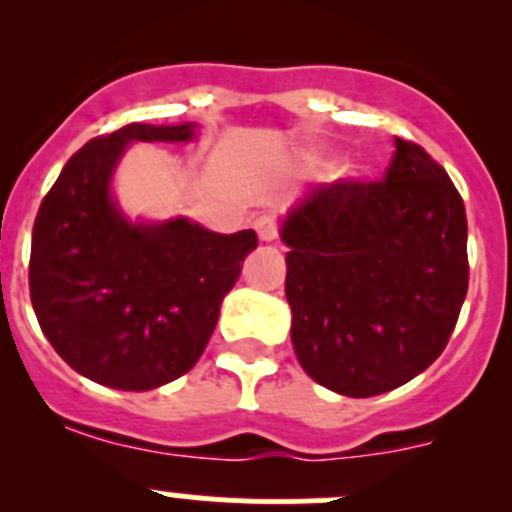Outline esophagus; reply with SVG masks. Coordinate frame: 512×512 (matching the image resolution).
<instances>
[{
	"instance_id": "obj_1",
	"label": "esophagus",
	"mask_w": 512,
	"mask_h": 512,
	"mask_svg": "<svg viewBox=\"0 0 512 512\" xmlns=\"http://www.w3.org/2000/svg\"><path fill=\"white\" fill-rule=\"evenodd\" d=\"M252 227L257 230V235H260L262 242H272L277 235H280V223H277V218L272 213H265L260 215V218L252 223Z\"/></svg>"
}]
</instances>
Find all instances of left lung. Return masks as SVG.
<instances>
[{
  "instance_id": "8db88e82",
  "label": "left lung",
  "mask_w": 512,
  "mask_h": 512,
  "mask_svg": "<svg viewBox=\"0 0 512 512\" xmlns=\"http://www.w3.org/2000/svg\"><path fill=\"white\" fill-rule=\"evenodd\" d=\"M394 143L384 178L319 185L282 225L294 354L354 399L428 369L468 292L461 193L418 143Z\"/></svg>"
}]
</instances>
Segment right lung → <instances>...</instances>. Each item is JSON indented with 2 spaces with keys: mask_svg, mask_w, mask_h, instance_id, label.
Segmentation results:
<instances>
[{
  "mask_svg": "<svg viewBox=\"0 0 512 512\" xmlns=\"http://www.w3.org/2000/svg\"><path fill=\"white\" fill-rule=\"evenodd\" d=\"M193 126L128 123L76 151L41 200L29 292L56 354L96 384L148 391L195 366L257 247L178 218L131 225L108 180L131 141H190Z\"/></svg>",
  "mask_w": 512,
  "mask_h": 512,
  "instance_id": "obj_1",
  "label": "right lung"
}]
</instances>
